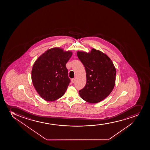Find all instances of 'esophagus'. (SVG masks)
I'll list each match as a JSON object with an SVG mask.
<instances>
[{
	"label": "esophagus",
	"instance_id": "obj_1",
	"mask_svg": "<svg viewBox=\"0 0 150 150\" xmlns=\"http://www.w3.org/2000/svg\"><path fill=\"white\" fill-rule=\"evenodd\" d=\"M75 81V79H72V80H71V82H72V83H74Z\"/></svg>",
	"mask_w": 150,
	"mask_h": 150
}]
</instances>
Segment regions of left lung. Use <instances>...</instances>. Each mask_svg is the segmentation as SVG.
<instances>
[{
    "instance_id": "8db88e82",
    "label": "left lung",
    "mask_w": 150,
    "mask_h": 150,
    "mask_svg": "<svg viewBox=\"0 0 150 150\" xmlns=\"http://www.w3.org/2000/svg\"><path fill=\"white\" fill-rule=\"evenodd\" d=\"M78 57L85 68L87 82L79 91L81 98L90 103L106 98L115 87L116 71L111 59L105 53L93 48L90 53L78 52Z\"/></svg>"
}]
</instances>
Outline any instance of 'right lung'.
<instances>
[{"instance_id":"1","label":"right lung","mask_w":150,"mask_h":150,"mask_svg":"<svg viewBox=\"0 0 150 150\" xmlns=\"http://www.w3.org/2000/svg\"><path fill=\"white\" fill-rule=\"evenodd\" d=\"M72 55L70 51L52 48L41 55L34 63L32 80L39 95L47 101L62 97L70 82L66 64Z\"/></svg>"}]
</instances>
